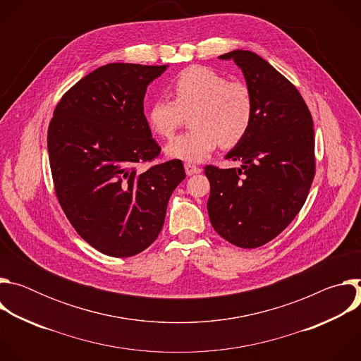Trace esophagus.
Returning a JSON list of instances; mask_svg holds the SVG:
<instances>
[{
  "instance_id": "esophagus-1",
  "label": "esophagus",
  "mask_w": 361,
  "mask_h": 361,
  "mask_svg": "<svg viewBox=\"0 0 361 361\" xmlns=\"http://www.w3.org/2000/svg\"><path fill=\"white\" fill-rule=\"evenodd\" d=\"M184 170H185V174L187 176H192V174H198L201 170L197 167V166H194V164H190V163H187L185 166H184Z\"/></svg>"
}]
</instances>
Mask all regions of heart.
Segmentation results:
<instances>
[{
    "instance_id": "b5f03b06",
    "label": "heart",
    "mask_w": 361,
    "mask_h": 361,
    "mask_svg": "<svg viewBox=\"0 0 361 361\" xmlns=\"http://www.w3.org/2000/svg\"><path fill=\"white\" fill-rule=\"evenodd\" d=\"M174 99L159 98L147 111L149 130L170 138L188 118L190 131L176 137L164 147L171 160L200 163L220 144L233 148L248 134L254 121V98L247 84L228 81L219 71L192 66L171 82Z\"/></svg>"
}]
</instances>
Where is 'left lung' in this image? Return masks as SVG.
Returning a JSON list of instances; mask_svg holds the SVG:
<instances>
[{
	"label": "left lung",
	"instance_id": "1",
	"mask_svg": "<svg viewBox=\"0 0 361 361\" xmlns=\"http://www.w3.org/2000/svg\"><path fill=\"white\" fill-rule=\"evenodd\" d=\"M234 61L254 98V121L226 154L237 169H204L210 181L213 228L241 248L277 237L298 214L314 178L313 118L297 88L264 59L235 49Z\"/></svg>",
	"mask_w": 361,
	"mask_h": 361
}]
</instances>
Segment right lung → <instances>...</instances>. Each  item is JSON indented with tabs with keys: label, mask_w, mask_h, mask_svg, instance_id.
<instances>
[{
	"label": "right lung",
	"mask_w": 361,
	"mask_h": 361,
	"mask_svg": "<svg viewBox=\"0 0 361 361\" xmlns=\"http://www.w3.org/2000/svg\"><path fill=\"white\" fill-rule=\"evenodd\" d=\"M167 68L102 66L64 94L48 127L61 207L75 231L106 255L131 257L156 241L169 200L185 178L180 160L135 169L161 149L147 124L144 97Z\"/></svg>",
	"instance_id": "right-lung-1"
}]
</instances>
